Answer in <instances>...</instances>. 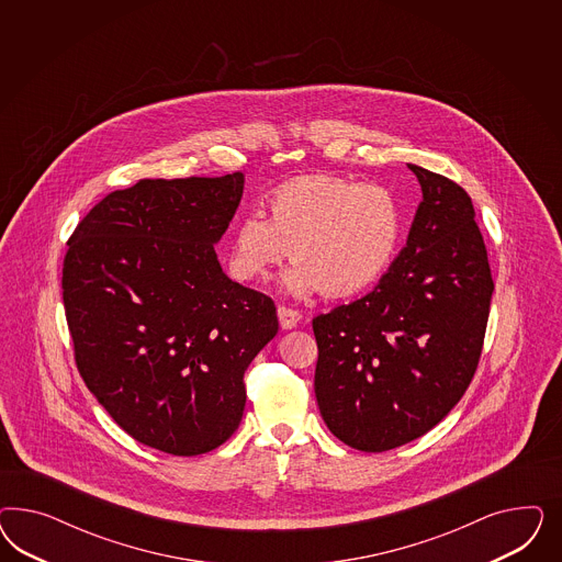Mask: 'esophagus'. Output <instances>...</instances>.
I'll use <instances>...</instances> for the list:
<instances>
[{"instance_id": "obj_1", "label": "esophagus", "mask_w": 562, "mask_h": 562, "mask_svg": "<svg viewBox=\"0 0 562 562\" xmlns=\"http://www.w3.org/2000/svg\"><path fill=\"white\" fill-rule=\"evenodd\" d=\"M278 322H280L282 329H292L301 322V313L294 311V308H289V306H278Z\"/></svg>"}]
</instances>
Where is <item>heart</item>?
Returning <instances> with one entry per match:
<instances>
[{"mask_svg": "<svg viewBox=\"0 0 562 562\" xmlns=\"http://www.w3.org/2000/svg\"><path fill=\"white\" fill-rule=\"evenodd\" d=\"M402 238V207L390 189L340 175H305L273 189L268 216L233 226L228 268L240 282L263 280L284 257L296 259L282 286L305 299L324 290L355 296L387 272Z\"/></svg>", "mask_w": 562, "mask_h": 562, "instance_id": "heart-1", "label": "heart"}]
</instances>
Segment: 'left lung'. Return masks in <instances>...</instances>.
Here are the masks:
<instances>
[{
  "instance_id": "8db88e82",
  "label": "left lung",
  "mask_w": 562,
  "mask_h": 562,
  "mask_svg": "<svg viewBox=\"0 0 562 562\" xmlns=\"http://www.w3.org/2000/svg\"><path fill=\"white\" fill-rule=\"evenodd\" d=\"M423 202L406 247L369 294L313 319L315 397L327 428L379 453L423 437L476 373L493 273L470 195L408 165Z\"/></svg>"
}]
</instances>
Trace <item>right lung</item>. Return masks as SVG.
Masks as SVG:
<instances>
[{"label": "right lung", "instance_id": "add662e5", "mask_svg": "<svg viewBox=\"0 0 562 562\" xmlns=\"http://www.w3.org/2000/svg\"><path fill=\"white\" fill-rule=\"evenodd\" d=\"M243 188V172L142 179L69 238L78 371L127 435L170 456L207 453L237 430L243 374L278 334L272 299L233 282L214 249Z\"/></svg>", "mask_w": 562, "mask_h": 562}]
</instances>
